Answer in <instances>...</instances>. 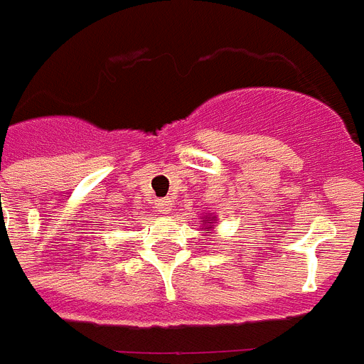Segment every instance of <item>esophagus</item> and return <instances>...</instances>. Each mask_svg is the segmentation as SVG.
<instances>
[{
	"label": "esophagus",
	"instance_id": "obj_1",
	"mask_svg": "<svg viewBox=\"0 0 364 364\" xmlns=\"http://www.w3.org/2000/svg\"><path fill=\"white\" fill-rule=\"evenodd\" d=\"M154 208H156L158 213H169L173 204H171L169 198H158L156 203H154Z\"/></svg>",
	"mask_w": 364,
	"mask_h": 364
}]
</instances>
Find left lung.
<instances>
[{
  "instance_id": "obj_1",
  "label": "left lung",
  "mask_w": 364,
  "mask_h": 364,
  "mask_svg": "<svg viewBox=\"0 0 364 364\" xmlns=\"http://www.w3.org/2000/svg\"><path fill=\"white\" fill-rule=\"evenodd\" d=\"M206 230H210V228H206Z\"/></svg>"
}]
</instances>
